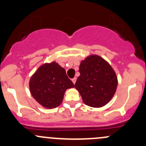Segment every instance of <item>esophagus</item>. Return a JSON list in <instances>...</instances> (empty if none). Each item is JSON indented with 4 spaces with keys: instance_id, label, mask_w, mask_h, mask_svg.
<instances>
[{
    "instance_id": "esophagus-1",
    "label": "esophagus",
    "mask_w": 146,
    "mask_h": 146,
    "mask_svg": "<svg viewBox=\"0 0 146 146\" xmlns=\"http://www.w3.org/2000/svg\"><path fill=\"white\" fill-rule=\"evenodd\" d=\"M76 80H77V78H73L72 79V82H73V84H75V83H76Z\"/></svg>"
}]
</instances>
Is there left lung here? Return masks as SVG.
I'll return each mask as SVG.
<instances>
[{
    "label": "left lung",
    "mask_w": 146,
    "mask_h": 146,
    "mask_svg": "<svg viewBox=\"0 0 146 146\" xmlns=\"http://www.w3.org/2000/svg\"><path fill=\"white\" fill-rule=\"evenodd\" d=\"M75 88L86 105L99 108L106 105L117 90V75L110 64L98 55L88 56L81 61Z\"/></svg>",
    "instance_id": "8db88e82"
}]
</instances>
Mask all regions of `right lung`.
Returning a JSON list of instances; mask_svg holds the SVG:
<instances>
[{
  "instance_id": "1",
  "label": "right lung",
  "mask_w": 146,
  "mask_h": 146,
  "mask_svg": "<svg viewBox=\"0 0 146 146\" xmlns=\"http://www.w3.org/2000/svg\"><path fill=\"white\" fill-rule=\"evenodd\" d=\"M29 85L32 97L46 109L59 106L66 90L74 88L66 70L55 61L42 65L32 76Z\"/></svg>"
}]
</instances>
